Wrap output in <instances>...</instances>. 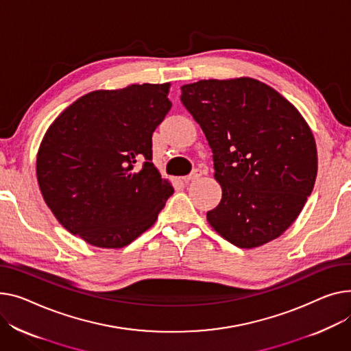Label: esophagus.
<instances>
[{"instance_id": "esophagus-1", "label": "esophagus", "mask_w": 351, "mask_h": 351, "mask_svg": "<svg viewBox=\"0 0 351 351\" xmlns=\"http://www.w3.org/2000/svg\"><path fill=\"white\" fill-rule=\"evenodd\" d=\"M202 175H203V172H202L200 169H195L189 176H184V178H183V182H184V183H191V182L199 179Z\"/></svg>"}]
</instances>
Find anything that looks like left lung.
Returning a JSON list of instances; mask_svg holds the SVG:
<instances>
[{
    "label": "left lung",
    "instance_id": "obj_1",
    "mask_svg": "<svg viewBox=\"0 0 351 351\" xmlns=\"http://www.w3.org/2000/svg\"><path fill=\"white\" fill-rule=\"evenodd\" d=\"M180 90L213 151L223 191L208 224L240 248L278 239L315 186L317 151L308 123L275 88L251 77L199 80Z\"/></svg>",
    "mask_w": 351,
    "mask_h": 351
}]
</instances>
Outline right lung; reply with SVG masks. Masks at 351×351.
I'll return each instance as SVG.
<instances>
[{"label":"right lung","instance_id":"1","mask_svg":"<svg viewBox=\"0 0 351 351\" xmlns=\"http://www.w3.org/2000/svg\"><path fill=\"white\" fill-rule=\"evenodd\" d=\"M169 87L87 93L46 131L36 156L40 193L58 221L86 243L128 245L173 193L152 163V134L172 107Z\"/></svg>","mask_w":351,"mask_h":351}]
</instances>
